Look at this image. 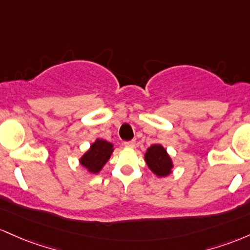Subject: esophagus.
<instances>
[{"instance_id":"obj_1","label":"esophagus","mask_w":250,"mask_h":250,"mask_svg":"<svg viewBox=\"0 0 250 250\" xmlns=\"http://www.w3.org/2000/svg\"><path fill=\"white\" fill-rule=\"evenodd\" d=\"M124 145H125V147H128V148H132V147H134L136 146V140H128V142H125L124 143Z\"/></svg>"}]
</instances>
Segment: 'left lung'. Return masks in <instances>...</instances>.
Masks as SVG:
<instances>
[{"instance_id":"1","label":"left lung","mask_w":250,"mask_h":250,"mask_svg":"<svg viewBox=\"0 0 250 250\" xmlns=\"http://www.w3.org/2000/svg\"><path fill=\"white\" fill-rule=\"evenodd\" d=\"M145 162L150 170L159 177H164L171 172L172 163L167 153V150L162 145L155 144L148 147L145 153Z\"/></svg>"}]
</instances>
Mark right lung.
<instances>
[{"label": "right lung", "mask_w": 250, "mask_h": 250, "mask_svg": "<svg viewBox=\"0 0 250 250\" xmlns=\"http://www.w3.org/2000/svg\"><path fill=\"white\" fill-rule=\"evenodd\" d=\"M112 151H113V145L111 143L103 139H97L92 144L91 148L80 159L81 165L88 169L89 172H99L104 164L110 159Z\"/></svg>", "instance_id": "obj_1"}]
</instances>
